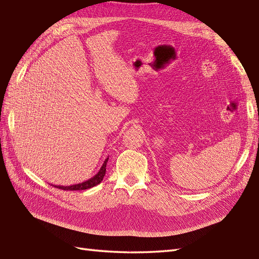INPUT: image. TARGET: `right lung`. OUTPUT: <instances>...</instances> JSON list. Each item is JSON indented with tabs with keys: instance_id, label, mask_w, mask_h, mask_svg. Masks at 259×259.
I'll use <instances>...</instances> for the list:
<instances>
[{
	"instance_id": "obj_1",
	"label": "right lung",
	"mask_w": 259,
	"mask_h": 259,
	"mask_svg": "<svg viewBox=\"0 0 259 259\" xmlns=\"http://www.w3.org/2000/svg\"><path fill=\"white\" fill-rule=\"evenodd\" d=\"M107 162H108V158L105 160L104 164L101 165L98 173L96 174V176H94L93 178H90L89 180H87V181H85V182H81V183H78V184H73V185H69V186H63V185H54V186H55V188L61 189V190H64V191H80V190H87V189L93 188V186L99 184L102 181V179H104L105 174H106Z\"/></svg>"
}]
</instances>
